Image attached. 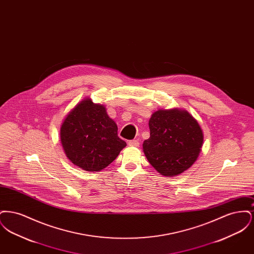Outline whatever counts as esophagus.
<instances>
[{
    "instance_id": "obj_1",
    "label": "esophagus",
    "mask_w": 254,
    "mask_h": 254,
    "mask_svg": "<svg viewBox=\"0 0 254 254\" xmlns=\"http://www.w3.org/2000/svg\"><path fill=\"white\" fill-rule=\"evenodd\" d=\"M140 145V143H139V141L138 140H130V141H128V145L129 146H139Z\"/></svg>"
}]
</instances>
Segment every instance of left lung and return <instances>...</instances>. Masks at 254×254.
Wrapping results in <instances>:
<instances>
[{"instance_id": "8db88e82", "label": "left lung", "mask_w": 254, "mask_h": 254, "mask_svg": "<svg viewBox=\"0 0 254 254\" xmlns=\"http://www.w3.org/2000/svg\"><path fill=\"white\" fill-rule=\"evenodd\" d=\"M150 137L143 148L150 165L164 176H176L190 168L203 145L199 124L186 110L154 112L148 123Z\"/></svg>"}]
</instances>
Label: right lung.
I'll use <instances>...</instances> for the list:
<instances>
[{
    "mask_svg": "<svg viewBox=\"0 0 254 254\" xmlns=\"http://www.w3.org/2000/svg\"><path fill=\"white\" fill-rule=\"evenodd\" d=\"M61 142L67 158L87 171H100L119 155L127 143L105 107L85 99L68 113L61 127Z\"/></svg>",
    "mask_w": 254,
    "mask_h": 254,
    "instance_id": "1",
    "label": "right lung"
}]
</instances>
